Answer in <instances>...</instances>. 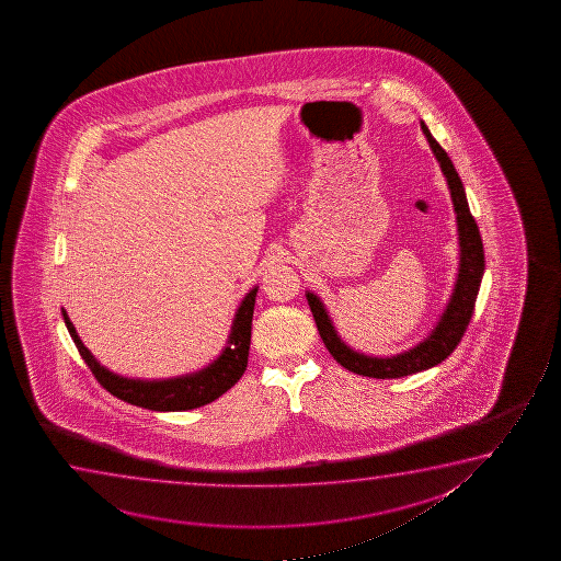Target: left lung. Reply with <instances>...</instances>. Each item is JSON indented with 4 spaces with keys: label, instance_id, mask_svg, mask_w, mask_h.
I'll use <instances>...</instances> for the list:
<instances>
[{
    "label": "left lung",
    "instance_id": "obj_1",
    "mask_svg": "<svg viewBox=\"0 0 561 561\" xmlns=\"http://www.w3.org/2000/svg\"><path fill=\"white\" fill-rule=\"evenodd\" d=\"M422 130L430 141L433 153L437 157L440 170L445 174L450 195H453L454 210H456V222H458V236H460V268L458 279L454 285L453 297L446 305L445 312L440 316L435 330L431 331L430 337L423 339L420 345L410 348L407 353L397 354L391 358H377L356 353L351 346H346L337 331L331 323L328 310L323 308L322 300L316 297L314 293H307L308 307L314 316L316 328L320 331L323 345L330 351L331 356L343 366V368L364 377H376V379H397V377L412 376L423 369L433 368L440 362L448 358L458 346L463 333L468 330L469 320L476 308L477 293L481 285V277L484 272V251L481 233L477 228L476 218L469 213L468 199L463 192L458 172L454 169L450 157L445 149L438 146L437 139L431 136L430 128L422 123Z\"/></svg>",
    "mask_w": 561,
    "mask_h": 561
}]
</instances>
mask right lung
<instances>
[{
    "mask_svg": "<svg viewBox=\"0 0 561 561\" xmlns=\"http://www.w3.org/2000/svg\"><path fill=\"white\" fill-rule=\"evenodd\" d=\"M259 287H253L241 300L233 325H231L228 346L207 368L199 369L190 376L174 377L164 381H141L121 377L103 368L93 354L85 348L78 337L75 325L65 310L62 320L69 330L70 337L77 345L78 353L84 358L88 368L100 381L103 389H107L116 399L124 400L134 407L147 408L154 412H182L193 408L205 407L208 402L222 397L224 392L238 383L239 377L245 374L249 360V346H251V325H253L254 297Z\"/></svg>",
    "mask_w": 561,
    "mask_h": 561,
    "instance_id": "add662e5",
    "label": "right lung"
}]
</instances>
